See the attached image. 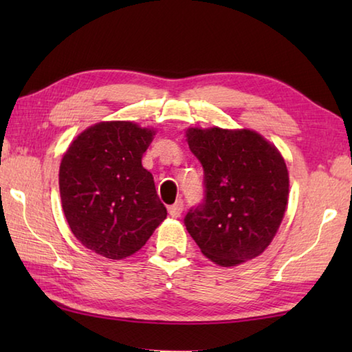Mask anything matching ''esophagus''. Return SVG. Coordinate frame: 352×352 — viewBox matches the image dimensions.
Returning a JSON list of instances; mask_svg holds the SVG:
<instances>
[{
	"label": "esophagus",
	"instance_id": "1",
	"mask_svg": "<svg viewBox=\"0 0 352 352\" xmlns=\"http://www.w3.org/2000/svg\"><path fill=\"white\" fill-rule=\"evenodd\" d=\"M168 212H169V214L172 216V218H178V216H180L182 212H183V201L182 199L175 201L174 204L168 207Z\"/></svg>",
	"mask_w": 352,
	"mask_h": 352
}]
</instances>
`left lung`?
<instances>
[{
	"mask_svg": "<svg viewBox=\"0 0 352 352\" xmlns=\"http://www.w3.org/2000/svg\"><path fill=\"white\" fill-rule=\"evenodd\" d=\"M204 169V199L184 226L207 258L236 266L260 256L286 212L289 172L280 151L252 130L186 131Z\"/></svg>",
	"mask_w": 352,
	"mask_h": 352,
	"instance_id": "1",
	"label": "left lung"
}]
</instances>
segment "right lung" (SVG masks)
<instances>
[{"label":"right lung","instance_id":"obj_1","mask_svg":"<svg viewBox=\"0 0 352 352\" xmlns=\"http://www.w3.org/2000/svg\"><path fill=\"white\" fill-rule=\"evenodd\" d=\"M154 131L130 121L98 122L65 153L58 186L69 228L87 250L121 260L139 251L166 219L142 155Z\"/></svg>","mask_w":352,"mask_h":352}]
</instances>
